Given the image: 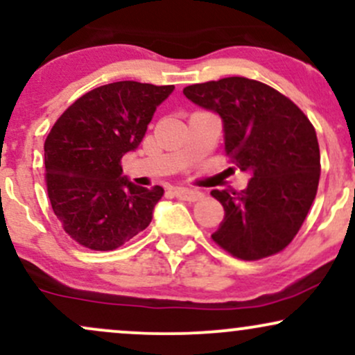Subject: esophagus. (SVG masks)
<instances>
[{
	"label": "esophagus",
	"mask_w": 355,
	"mask_h": 355,
	"mask_svg": "<svg viewBox=\"0 0 355 355\" xmlns=\"http://www.w3.org/2000/svg\"><path fill=\"white\" fill-rule=\"evenodd\" d=\"M173 193H175V197L182 198V200H189V202H195L202 197V191L191 190V189H183V187L175 189Z\"/></svg>",
	"instance_id": "1"
}]
</instances>
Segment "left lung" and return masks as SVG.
<instances>
[{"instance_id": "obj_1", "label": "left lung", "mask_w": 355, "mask_h": 355, "mask_svg": "<svg viewBox=\"0 0 355 355\" xmlns=\"http://www.w3.org/2000/svg\"><path fill=\"white\" fill-rule=\"evenodd\" d=\"M183 95L217 113L227 155L252 177L242 191L211 190L225 210L211 239L243 260L280 252L302 227L319 185L312 123L282 93L243 76L190 85Z\"/></svg>"}]
</instances>
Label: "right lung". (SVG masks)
I'll list each match as a JSON object with an SVG mask.
<instances>
[{
  "label": "right lung",
  "instance_id": "right-lung-1",
  "mask_svg": "<svg viewBox=\"0 0 355 355\" xmlns=\"http://www.w3.org/2000/svg\"><path fill=\"white\" fill-rule=\"evenodd\" d=\"M173 85L116 81L85 93L53 125L44 170L53 211L64 232L92 250H113L150 225L164 189L130 182L123 155L144 140Z\"/></svg>",
  "mask_w": 355,
  "mask_h": 355
}]
</instances>
